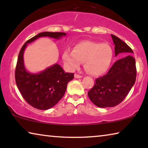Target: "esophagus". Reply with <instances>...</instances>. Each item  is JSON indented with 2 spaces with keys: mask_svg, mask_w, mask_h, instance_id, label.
<instances>
[{
  "mask_svg": "<svg viewBox=\"0 0 148 148\" xmlns=\"http://www.w3.org/2000/svg\"><path fill=\"white\" fill-rule=\"evenodd\" d=\"M74 77H76V78H81V77H82V76H80V75L77 74H75Z\"/></svg>",
  "mask_w": 148,
  "mask_h": 148,
  "instance_id": "esophagus-1",
  "label": "esophagus"
}]
</instances>
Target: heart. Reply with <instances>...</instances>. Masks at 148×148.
<instances>
[{
  "label": "heart",
  "mask_w": 148,
  "mask_h": 148,
  "mask_svg": "<svg viewBox=\"0 0 148 148\" xmlns=\"http://www.w3.org/2000/svg\"><path fill=\"white\" fill-rule=\"evenodd\" d=\"M114 57L112 47L108 44L92 41L79 42L73 51L66 49L62 55L65 64L71 71L78 69L84 62V69L89 74L100 76L106 72Z\"/></svg>",
  "instance_id": "obj_1"
}]
</instances>
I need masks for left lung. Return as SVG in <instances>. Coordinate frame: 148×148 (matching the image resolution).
<instances>
[{"instance_id": "obj_1", "label": "left lung", "mask_w": 148, "mask_h": 148, "mask_svg": "<svg viewBox=\"0 0 148 148\" xmlns=\"http://www.w3.org/2000/svg\"><path fill=\"white\" fill-rule=\"evenodd\" d=\"M115 45V56L122 53L106 75L95 79L93 87L88 91L90 100L97 106L114 107L123 101L134 86L136 77L133 51L125 42L111 34Z\"/></svg>"}]
</instances>
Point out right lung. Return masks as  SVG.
<instances>
[{"label": "right lung", "instance_id": "obj_1", "mask_svg": "<svg viewBox=\"0 0 148 148\" xmlns=\"http://www.w3.org/2000/svg\"><path fill=\"white\" fill-rule=\"evenodd\" d=\"M65 32H40L27 40L20 50L15 72L17 86L27 103L38 110H46L54 106L66 91L67 84L74 78L73 73L64 72L58 64L48 67L38 74L30 73L25 68L23 52L27 44L42 36L56 39L66 36Z\"/></svg>", "mask_w": 148, "mask_h": 148}]
</instances>
